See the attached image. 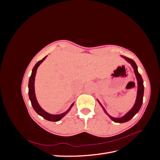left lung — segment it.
Listing matches in <instances>:
<instances>
[{
	"instance_id": "obj_1",
	"label": "left lung",
	"mask_w": 160,
	"mask_h": 160,
	"mask_svg": "<svg viewBox=\"0 0 160 160\" xmlns=\"http://www.w3.org/2000/svg\"><path fill=\"white\" fill-rule=\"evenodd\" d=\"M125 60H127L129 63H131L132 66L133 67V70H134V72L135 74V76H136V78L138 80V95H137V98H136V101H135V105H133V107L132 108V109H131L129 112L125 114L123 117L121 118H114L113 117H111V115H109L107 111H105V109H104V108L103 107L101 104L99 103V101H98V102L100 103V105H101V107L103 109L105 113L107 114L109 117L111 118V119H112L113 122H116V123H125V122H127L128 121H129L131 119L133 118L134 117V115L136 114L139 110L142 107V105L143 103V91H144V86H143V81L142 77L140 75L138 71V67L136 63H135V61H133L132 59H129V58L128 57H124Z\"/></svg>"
}]
</instances>
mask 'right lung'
<instances>
[{
	"label": "right lung",
	"instance_id": "obj_1",
	"mask_svg": "<svg viewBox=\"0 0 160 160\" xmlns=\"http://www.w3.org/2000/svg\"><path fill=\"white\" fill-rule=\"evenodd\" d=\"M46 57H47V56L43 58L42 60L38 61L36 63V65H35V67H33V69L32 70L31 75L29 78V81H28V96H29V99L31 100V105L32 106L33 109H35V111L38 115L42 116V117L44 119H45L48 121H50V122H58V121L61 120L67 113L69 112V111L71 110V108H72V106L73 105L74 103H72V105L70 106L69 109L67 111H65V113L60 114V115H51V114L48 113L46 112V111L43 110L40 107V105H38L37 101L36 99V96H35V86H34V83H35V75H36L37 69L38 68V67L39 66L41 62L45 59Z\"/></svg>",
	"mask_w": 160,
	"mask_h": 160
}]
</instances>
